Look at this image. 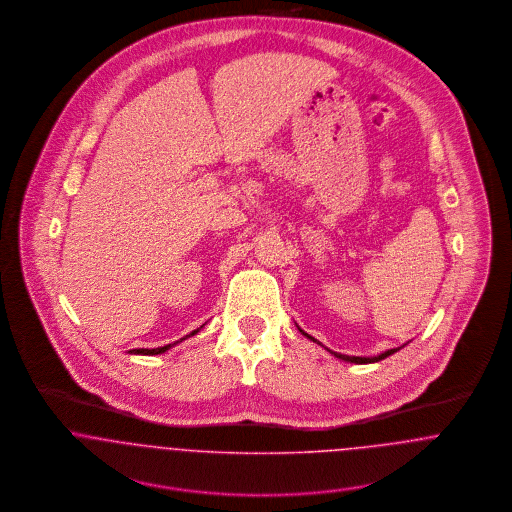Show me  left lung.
Segmentation results:
<instances>
[{"label":"left lung","mask_w":512,"mask_h":512,"mask_svg":"<svg viewBox=\"0 0 512 512\" xmlns=\"http://www.w3.org/2000/svg\"><path fill=\"white\" fill-rule=\"evenodd\" d=\"M299 329V327H297ZM299 333H303V329H299ZM309 341H313V343H317V339H313L311 335H307V333H303ZM317 345H321V343H317ZM404 347V345H402ZM402 347H398V349H390V351H384V353H380V355H376V357H349V355H341V353H335V351H329L331 355H335L337 359H341V361H345V363H355V365H368V363H378V361H382V359H386V357H390V355H394L396 351H400Z\"/></svg>","instance_id":"1"}]
</instances>
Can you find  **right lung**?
Listing matches in <instances>:
<instances>
[{
	"instance_id": "obj_1",
	"label": "right lung",
	"mask_w": 512,
	"mask_h": 512,
	"mask_svg": "<svg viewBox=\"0 0 512 512\" xmlns=\"http://www.w3.org/2000/svg\"><path fill=\"white\" fill-rule=\"evenodd\" d=\"M203 329V325L199 327V329H195L193 333H189V335H185L181 341H185V339H189V337H193V335H197L199 331ZM179 343V341H177ZM175 345V343H173ZM173 345H165V347H157V349H134V351H130V353H134V355H161V353H165V351H169Z\"/></svg>"
}]
</instances>
